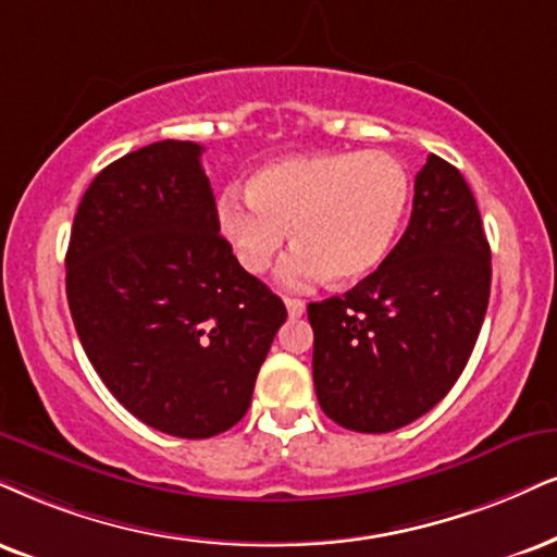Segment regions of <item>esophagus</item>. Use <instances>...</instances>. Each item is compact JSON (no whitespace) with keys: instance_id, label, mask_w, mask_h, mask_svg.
Wrapping results in <instances>:
<instances>
[{"instance_id":"1","label":"esophagus","mask_w":557,"mask_h":557,"mask_svg":"<svg viewBox=\"0 0 557 557\" xmlns=\"http://www.w3.org/2000/svg\"><path fill=\"white\" fill-rule=\"evenodd\" d=\"M284 305H286V312H289V318H301V314H305V310H307V305L301 299L286 297Z\"/></svg>"}]
</instances>
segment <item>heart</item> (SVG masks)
<instances>
[{"instance_id":"obj_1","label":"heart","mask_w":557,"mask_h":557,"mask_svg":"<svg viewBox=\"0 0 557 557\" xmlns=\"http://www.w3.org/2000/svg\"><path fill=\"white\" fill-rule=\"evenodd\" d=\"M408 198V173L384 152L294 154L260 168L247 198L226 194L219 226L252 276L276 263L292 230L297 250L281 268L284 284L307 286L327 273L354 284L387 258Z\"/></svg>"}]
</instances>
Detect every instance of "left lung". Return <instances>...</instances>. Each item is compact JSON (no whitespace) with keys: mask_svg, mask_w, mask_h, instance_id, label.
Wrapping results in <instances>:
<instances>
[{"mask_svg":"<svg viewBox=\"0 0 557 557\" xmlns=\"http://www.w3.org/2000/svg\"><path fill=\"white\" fill-rule=\"evenodd\" d=\"M491 297V245L462 173L429 154L413 214L382 265L343 297L312 301V376L343 429L387 434L459 380Z\"/></svg>","mask_w":557,"mask_h":557,"instance_id":"left-lung-1","label":"left lung"}]
</instances>
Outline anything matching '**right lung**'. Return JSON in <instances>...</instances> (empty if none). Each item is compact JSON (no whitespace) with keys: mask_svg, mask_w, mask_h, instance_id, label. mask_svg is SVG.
<instances>
[{"mask_svg":"<svg viewBox=\"0 0 557 557\" xmlns=\"http://www.w3.org/2000/svg\"><path fill=\"white\" fill-rule=\"evenodd\" d=\"M203 147L164 139L100 170L66 250L89 363L128 413L209 438L247 413L286 307L219 235Z\"/></svg>","mask_w":557,"mask_h":557,"instance_id":"1","label":"right lung"}]
</instances>
